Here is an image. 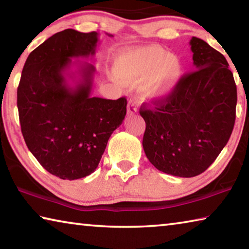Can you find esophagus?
Segmentation results:
<instances>
[{
    "instance_id": "obj_1",
    "label": "esophagus",
    "mask_w": 249,
    "mask_h": 249,
    "mask_svg": "<svg viewBox=\"0 0 249 249\" xmlns=\"http://www.w3.org/2000/svg\"><path fill=\"white\" fill-rule=\"evenodd\" d=\"M136 112H137V107H136V103L134 102V101H128V103H127V115H134V114H136Z\"/></svg>"
}]
</instances>
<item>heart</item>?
Here are the masks:
<instances>
[{
    "label": "heart",
    "mask_w": 249,
    "mask_h": 249,
    "mask_svg": "<svg viewBox=\"0 0 249 249\" xmlns=\"http://www.w3.org/2000/svg\"><path fill=\"white\" fill-rule=\"evenodd\" d=\"M112 71L122 83H138L140 100L156 104L174 93L182 79L183 65L176 54L153 45L121 50L113 59Z\"/></svg>",
    "instance_id": "obj_1"
}]
</instances>
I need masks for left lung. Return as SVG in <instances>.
<instances>
[{
	"mask_svg": "<svg viewBox=\"0 0 249 249\" xmlns=\"http://www.w3.org/2000/svg\"><path fill=\"white\" fill-rule=\"evenodd\" d=\"M196 71L184 75L155 109L142 104V148L151 165L168 175L191 178L212 165L235 124L237 90L225 57L204 40H190Z\"/></svg>",
	"mask_w": 249,
	"mask_h": 249,
	"instance_id": "8db88e82",
	"label": "left lung"
}]
</instances>
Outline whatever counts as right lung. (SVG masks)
<instances>
[{
    "mask_svg": "<svg viewBox=\"0 0 249 249\" xmlns=\"http://www.w3.org/2000/svg\"><path fill=\"white\" fill-rule=\"evenodd\" d=\"M112 36L111 34H107ZM96 32L54 34L29 53L18 88L25 142L38 162L64 180L91 175L112 133L123 123L126 99L91 96Z\"/></svg>",
    "mask_w": 249,
    "mask_h": 249,
    "instance_id": "right-lung-1",
    "label": "right lung"
}]
</instances>
